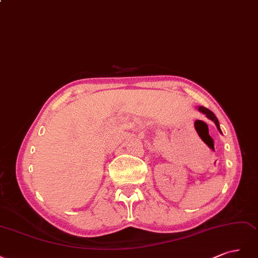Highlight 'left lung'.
Listing matches in <instances>:
<instances>
[{"mask_svg":"<svg viewBox=\"0 0 258 258\" xmlns=\"http://www.w3.org/2000/svg\"><path fill=\"white\" fill-rule=\"evenodd\" d=\"M198 110L201 111V112H203V113H205V114L207 115V118H209L210 120H212V121L215 123V125H217L218 130L221 132L219 120H218V118H217V117H215V114H214V113H213L211 110H209V109H208V108H206V107H203V106L198 107ZM221 133H222V132H221Z\"/></svg>","mask_w":258,"mask_h":258,"instance_id":"1","label":"left lung"}]
</instances>
